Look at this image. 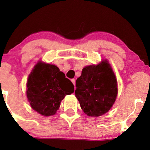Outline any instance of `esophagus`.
I'll return each mask as SVG.
<instances>
[{"mask_svg":"<svg viewBox=\"0 0 150 150\" xmlns=\"http://www.w3.org/2000/svg\"><path fill=\"white\" fill-rule=\"evenodd\" d=\"M71 82L73 83V85H75V80L74 79H71Z\"/></svg>","mask_w":150,"mask_h":150,"instance_id":"esophagus-1","label":"esophagus"}]
</instances>
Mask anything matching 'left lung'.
<instances>
[{
	"label": "left lung",
	"instance_id": "8db88e82",
	"mask_svg": "<svg viewBox=\"0 0 150 150\" xmlns=\"http://www.w3.org/2000/svg\"><path fill=\"white\" fill-rule=\"evenodd\" d=\"M75 93L87 116H100L107 112L118 94L117 81L108 62L105 60L83 68L76 81Z\"/></svg>",
	"mask_w": 150,
	"mask_h": 150
}]
</instances>
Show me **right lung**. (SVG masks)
I'll use <instances>...</instances> for the list:
<instances>
[{"instance_id": "right-lung-1", "label": "right lung", "mask_w": 150, "mask_h": 150, "mask_svg": "<svg viewBox=\"0 0 150 150\" xmlns=\"http://www.w3.org/2000/svg\"><path fill=\"white\" fill-rule=\"evenodd\" d=\"M26 95L31 107L40 115H55L65 95L74 92V85L56 65L39 62L27 81Z\"/></svg>"}]
</instances>
